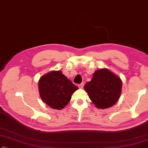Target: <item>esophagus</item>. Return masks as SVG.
Here are the masks:
<instances>
[{
  "label": "esophagus",
  "instance_id": "1",
  "mask_svg": "<svg viewBox=\"0 0 148 148\" xmlns=\"http://www.w3.org/2000/svg\"><path fill=\"white\" fill-rule=\"evenodd\" d=\"M83 86H84V83H80L79 85H78V87L80 88H83Z\"/></svg>",
  "mask_w": 148,
  "mask_h": 148
}]
</instances>
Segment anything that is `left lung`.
Instances as JSON below:
<instances>
[{
  "label": "left lung",
  "mask_w": 148,
  "mask_h": 148,
  "mask_svg": "<svg viewBox=\"0 0 148 148\" xmlns=\"http://www.w3.org/2000/svg\"><path fill=\"white\" fill-rule=\"evenodd\" d=\"M122 82L108 69H99L94 72L90 82L84 88L97 108L105 109L117 103L121 93Z\"/></svg>",
  "instance_id": "left-lung-1"
}]
</instances>
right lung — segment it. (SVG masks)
Returning a JSON list of instances; mask_svg holds the SVG:
<instances>
[{
	"label": "right lung",
	"mask_w": 148,
	"mask_h": 148,
	"mask_svg": "<svg viewBox=\"0 0 148 148\" xmlns=\"http://www.w3.org/2000/svg\"><path fill=\"white\" fill-rule=\"evenodd\" d=\"M41 99L51 108L61 110L71 99V95L78 89L60 71H52L43 76L38 82Z\"/></svg>",
	"instance_id": "1"
}]
</instances>
